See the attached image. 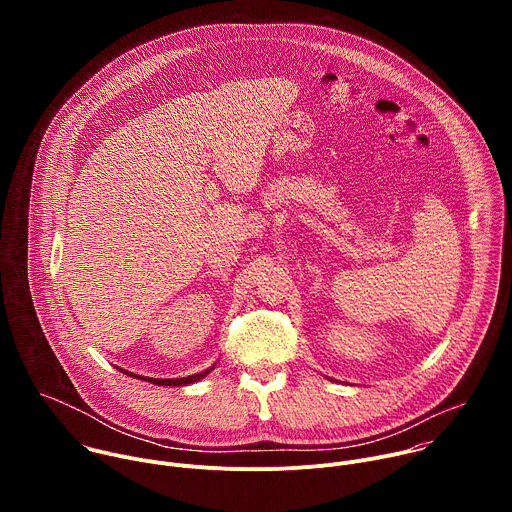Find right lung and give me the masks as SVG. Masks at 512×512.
<instances>
[{
	"mask_svg": "<svg viewBox=\"0 0 512 512\" xmlns=\"http://www.w3.org/2000/svg\"><path fill=\"white\" fill-rule=\"evenodd\" d=\"M212 369H214V364H212L210 369H206V371H202V373H196V375H190V377H182V379H152V377H137V375L127 373V371H123V369H119V371L125 373V375H129V377H135V379H141V381H148V383L160 385V387H184V385H190V383H196V381L204 379Z\"/></svg>",
	"mask_w": 512,
	"mask_h": 512,
	"instance_id": "1",
	"label": "right lung"
}]
</instances>
